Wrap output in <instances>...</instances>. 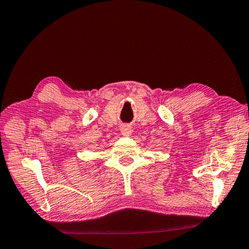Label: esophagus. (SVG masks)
Segmentation results:
<instances>
[{"label":"esophagus","instance_id":"esophagus-1","mask_svg":"<svg viewBox=\"0 0 249 249\" xmlns=\"http://www.w3.org/2000/svg\"><path fill=\"white\" fill-rule=\"evenodd\" d=\"M120 131H121L122 136L129 137V136H131V134H132L133 130H132V127H130V125H128V124H124L120 128Z\"/></svg>","mask_w":249,"mask_h":249}]
</instances>
